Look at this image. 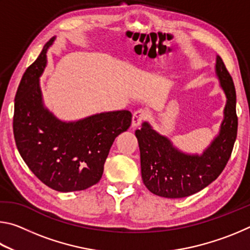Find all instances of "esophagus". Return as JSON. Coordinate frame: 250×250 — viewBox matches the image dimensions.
<instances>
[{"instance_id": "esophagus-1", "label": "esophagus", "mask_w": 250, "mask_h": 250, "mask_svg": "<svg viewBox=\"0 0 250 250\" xmlns=\"http://www.w3.org/2000/svg\"><path fill=\"white\" fill-rule=\"evenodd\" d=\"M146 116H147V113L146 110H143V109H139V110H137V111H134L133 116H132V122H131V125H132L133 128L138 126L143 120L146 119Z\"/></svg>"}]
</instances>
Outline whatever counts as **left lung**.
<instances>
[{"label": "left lung", "mask_w": 250, "mask_h": 250, "mask_svg": "<svg viewBox=\"0 0 250 250\" xmlns=\"http://www.w3.org/2000/svg\"><path fill=\"white\" fill-rule=\"evenodd\" d=\"M215 73L226 95V104L219 132L202 154L179 150L170 139L156 132L146 121L135 131L143 183L155 195L181 198L200 192L217 179L230 158L238 125L236 91L231 76L218 55Z\"/></svg>", "instance_id": "left-lung-1"}]
</instances>
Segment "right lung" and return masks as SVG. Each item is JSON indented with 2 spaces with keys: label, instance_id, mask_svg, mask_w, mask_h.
Wrapping results in <instances>:
<instances>
[{
  "label": "right lung",
  "instance_id": "obj_1",
  "mask_svg": "<svg viewBox=\"0 0 250 250\" xmlns=\"http://www.w3.org/2000/svg\"><path fill=\"white\" fill-rule=\"evenodd\" d=\"M45 44L25 71L15 95L13 132L24 162L48 188L83 191L100 181L115 139L129 129L128 110L101 112L77 121H62L45 107L40 77L47 65Z\"/></svg>",
  "mask_w": 250,
  "mask_h": 250
}]
</instances>
